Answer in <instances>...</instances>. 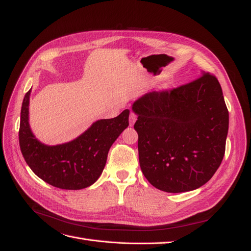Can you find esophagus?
<instances>
[{"mask_svg": "<svg viewBox=\"0 0 251 251\" xmlns=\"http://www.w3.org/2000/svg\"><path fill=\"white\" fill-rule=\"evenodd\" d=\"M136 120H137V115H136L135 113L131 112L130 113V117H128V121H130V126H133L134 124L136 123Z\"/></svg>", "mask_w": 251, "mask_h": 251, "instance_id": "34e87169", "label": "esophagus"}]
</instances>
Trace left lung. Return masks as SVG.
Returning <instances> with one entry per match:
<instances>
[{
    "label": "left lung",
    "instance_id": "8db88e82",
    "mask_svg": "<svg viewBox=\"0 0 251 251\" xmlns=\"http://www.w3.org/2000/svg\"><path fill=\"white\" fill-rule=\"evenodd\" d=\"M138 116L139 163L144 177L166 193L204 185L219 169L229 116L216 76L202 71L194 81L150 92L132 105Z\"/></svg>",
    "mask_w": 251,
    "mask_h": 251
}]
</instances>
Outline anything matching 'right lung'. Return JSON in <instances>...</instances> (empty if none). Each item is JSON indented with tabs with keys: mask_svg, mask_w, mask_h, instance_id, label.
I'll return each mask as SVG.
<instances>
[{
	"mask_svg": "<svg viewBox=\"0 0 251 251\" xmlns=\"http://www.w3.org/2000/svg\"><path fill=\"white\" fill-rule=\"evenodd\" d=\"M26 93L21 110L19 140L29 168L48 184L62 189H81L92 185L101 175L109 150L128 126L130 110L117 117L97 120L72 141L57 146L42 143L29 125V100Z\"/></svg>",
	"mask_w": 251,
	"mask_h": 251,
	"instance_id": "add662e5",
	"label": "right lung"
}]
</instances>
